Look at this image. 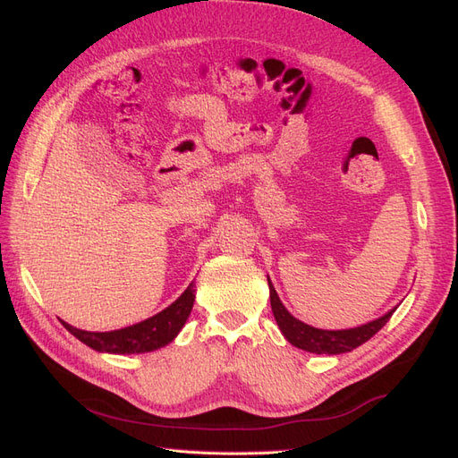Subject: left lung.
Wrapping results in <instances>:
<instances>
[{
	"instance_id": "left-lung-1",
	"label": "left lung",
	"mask_w": 458,
	"mask_h": 458,
	"mask_svg": "<svg viewBox=\"0 0 458 458\" xmlns=\"http://www.w3.org/2000/svg\"><path fill=\"white\" fill-rule=\"evenodd\" d=\"M268 285H270V304H272V312L274 318L277 321L279 329H282L284 336L287 341L297 346L301 350L312 352V353H329V356H335V353H344V352H352L353 348L361 346L363 343H367L369 338L373 335H377L382 327L386 326V321L392 318L394 310H390L388 314H385L382 318L369 321L361 327H353V329H343V331H326V329H316L310 327L306 323H302L301 319L293 318L287 308L279 301L277 293L270 282L268 277Z\"/></svg>"
}]
</instances>
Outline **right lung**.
<instances>
[{"label":"right lung","mask_w":458,"mask_h":458,"mask_svg":"<svg viewBox=\"0 0 458 458\" xmlns=\"http://www.w3.org/2000/svg\"><path fill=\"white\" fill-rule=\"evenodd\" d=\"M194 282L188 285V289L176 299L171 306L161 310L159 314L144 319L135 326L108 331V333H91V331H81L68 326L63 321V326L76 336L83 344L97 352H108V353H144L152 352L161 346L169 344L174 341V336L181 333L184 323L191 312V306H194L196 299V289Z\"/></svg>","instance_id":"obj_1"}]
</instances>
